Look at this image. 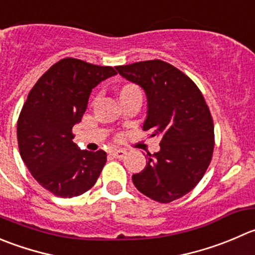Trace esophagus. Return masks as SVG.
<instances>
[{"instance_id": "esophagus-1", "label": "esophagus", "mask_w": 255, "mask_h": 255, "mask_svg": "<svg viewBox=\"0 0 255 255\" xmlns=\"http://www.w3.org/2000/svg\"><path fill=\"white\" fill-rule=\"evenodd\" d=\"M111 155L115 158H118V159H122V158L126 157V154H127V152H126L125 149H113L111 150Z\"/></svg>"}]
</instances>
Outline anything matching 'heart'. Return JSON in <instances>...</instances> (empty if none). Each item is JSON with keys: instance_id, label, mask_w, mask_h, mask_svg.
<instances>
[{"instance_id": "heart-1", "label": "heart", "mask_w": 255, "mask_h": 255, "mask_svg": "<svg viewBox=\"0 0 255 255\" xmlns=\"http://www.w3.org/2000/svg\"><path fill=\"white\" fill-rule=\"evenodd\" d=\"M133 91H138L137 86L126 85V86H123L122 90H121V93H128V92H133Z\"/></svg>"}]
</instances>
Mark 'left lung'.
<instances>
[{
	"mask_svg": "<svg viewBox=\"0 0 255 255\" xmlns=\"http://www.w3.org/2000/svg\"><path fill=\"white\" fill-rule=\"evenodd\" d=\"M139 85L148 101L143 130L160 139L142 172L132 175L140 193L159 203L185 196L203 178L214 149V125L201 90L187 75L160 59L117 66Z\"/></svg>",
	"mask_w": 255,
	"mask_h": 255,
	"instance_id": "1",
	"label": "left lung"
}]
</instances>
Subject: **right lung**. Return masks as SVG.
<instances>
[{
	"label": "right lung",
	"mask_w": 255,
	"mask_h": 255,
	"mask_svg": "<svg viewBox=\"0 0 255 255\" xmlns=\"http://www.w3.org/2000/svg\"><path fill=\"white\" fill-rule=\"evenodd\" d=\"M117 75L110 66L63 58L29 91L17 122L19 154L34 179L61 198L95 185L107 162L103 150L77 149L72 128L81 122L92 88Z\"/></svg>",
	"instance_id": "obj_1"
}]
</instances>
